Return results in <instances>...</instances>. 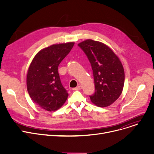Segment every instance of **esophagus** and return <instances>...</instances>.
Masks as SVG:
<instances>
[{
  "mask_svg": "<svg viewBox=\"0 0 154 154\" xmlns=\"http://www.w3.org/2000/svg\"><path fill=\"white\" fill-rule=\"evenodd\" d=\"M82 89V86H78L76 88H73V90H79V89Z\"/></svg>",
  "mask_w": 154,
  "mask_h": 154,
  "instance_id": "obj_1",
  "label": "esophagus"
}]
</instances>
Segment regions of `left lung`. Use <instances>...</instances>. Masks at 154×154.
<instances>
[{
  "instance_id": "8db88e82",
  "label": "left lung",
  "mask_w": 154,
  "mask_h": 154,
  "mask_svg": "<svg viewBox=\"0 0 154 154\" xmlns=\"http://www.w3.org/2000/svg\"><path fill=\"white\" fill-rule=\"evenodd\" d=\"M78 46L86 55L93 71L95 93L91 102L100 107L111 105L121 96L124 84L122 63L112 50L100 42L88 39Z\"/></svg>"
}]
</instances>
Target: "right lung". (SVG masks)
I'll use <instances>...</instances> for the list:
<instances>
[{
    "instance_id": "1",
    "label": "right lung",
    "mask_w": 154,
    "mask_h": 154,
    "mask_svg": "<svg viewBox=\"0 0 154 154\" xmlns=\"http://www.w3.org/2000/svg\"><path fill=\"white\" fill-rule=\"evenodd\" d=\"M75 43L52 45L38 51L26 75L27 91L33 101L42 109L55 111L65 104L68 96L63 86L58 68Z\"/></svg>"
}]
</instances>
